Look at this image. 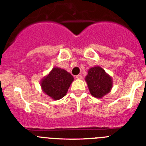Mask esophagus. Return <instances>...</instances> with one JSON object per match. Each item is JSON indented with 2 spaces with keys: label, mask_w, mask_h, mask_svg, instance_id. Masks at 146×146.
<instances>
[{
  "label": "esophagus",
  "mask_w": 146,
  "mask_h": 146,
  "mask_svg": "<svg viewBox=\"0 0 146 146\" xmlns=\"http://www.w3.org/2000/svg\"><path fill=\"white\" fill-rule=\"evenodd\" d=\"M76 78H77V79L80 80V79H82V76L81 75V74H78V75L76 76Z\"/></svg>",
  "instance_id": "1"
}]
</instances>
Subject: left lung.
I'll use <instances>...</instances> for the list:
<instances>
[{
  "label": "left lung",
  "mask_w": 146,
  "mask_h": 146,
  "mask_svg": "<svg viewBox=\"0 0 146 146\" xmlns=\"http://www.w3.org/2000/svg\"><path fill=\"white\" fill-rule=\"evenodd\" d=\"M86 81L91 94L96 98H102L106 95L110 91L113 86L111 77L99 66L89 69Z\"/></svg>",
  "instance_id": "left-lung-1"
}]
</instances>
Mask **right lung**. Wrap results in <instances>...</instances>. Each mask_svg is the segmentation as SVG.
I'll return each instance as SVG.
<instances>
[{
	"label": "right lung",
	"mask_w": 146,
	"mask_h": 146,
	"mask_svg": "<svg viewBox=\"0 0 146 146\" xmlns=\"http://www.w3.org/2000/svg\"><path fill=\"white\" fill-rule=\"evenodd\" d=\"M74 78L64 69L53 68L50 74L41 82V86L45 94L55 100H58L66 94Z\"/></svg>",
	"instance_id": "1"
}]
</instances>
